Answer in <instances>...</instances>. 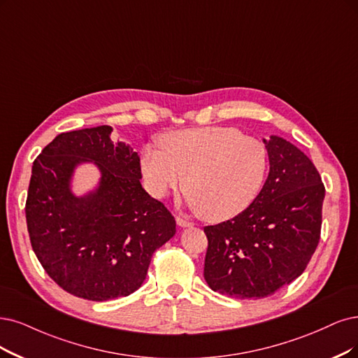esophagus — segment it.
<instances>
[{
    "mask_svg": "<svg viewBox=\"0 0 358 358\" xmlns=\"http://www.w3.org/2000/svg\"><path fill=\"white\" fill-rule=\"evenodd\" d=\"M177 224L180 227H182V229H186V227H192L193 224L190 222V221H187V220H182V218H180V217H177Z\"/></svg>",
    "mask_w": 358,
    "mask_h": 358,
    "instance_id": "1",
    "label": "esophagus"
}]
</instances>
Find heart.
Instances as JSON below:
<instances>
[{"instance_id":"1","label":"heart","mask_w":358,"mask_h":358,"mask_svg":"<svg viewBox=\"0 0 358 358\" xmlns=\"http://www.w3.org/2000/svg\"><path fill=\"white\" fill-rule=\"evenodd\" d=\"M159 145L161 150L141 152V172L150 193L165 197L184 184L189 208L206 222L242 214L266 180V148L236 128L171 131L159 138Z\"/></svg>"}]
</instances>
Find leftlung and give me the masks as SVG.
I'll return each instance as SVG.
<instances>
[{
  "mask_svg": "<svg viewBox=\"0 0 358 358\" xmlns=\"http://www.w3.org/2000/svg\"><path fill=\"white\" fill-rule=\"evenodd\" d=\"M270 172L242 214L203 229V277L221 295H273L307 268L320 241L324 186L310 157L282 137L264 140Z\"/></svg>",
  "mask_w": 358,
  "mask_h": 358,
  "instance_id": "obj_1",
  "label": "left lung"
}]
</instances>
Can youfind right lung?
<instances>
[{
	"label": "right lung",
	"instance_id": "right-lung-1",
	"mask_svg": "<svg viewBox=\"0 0 358 358\" xmlns=\"http://www.w3.org/2000/svg\"><path fill=\"white\" fill-rule=\"evenodd\" d=\"M112 127L59 134L35 159L26 199L34 252L66 292L88 301L128 296L143 285L152 255L176 234V220L141 187L140 156L113 143ZM92 162L99 186L70 189L74 168Z\"/></svg>",
	"mask_w": 358,
	"mask_h": 358
}]
</instances>
